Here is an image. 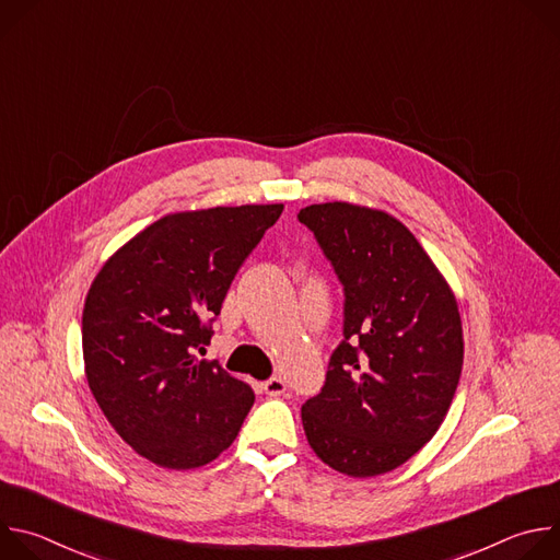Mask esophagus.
Wrapping results in <instances>:
<instances>
[{
  "instance_id": "esophagus-1",
  "label": "esophagus",
  "mask_w": 560,
  "mask_h": 560,
  "mask_svg": "<svg viewBox=\"0 0 560 560\" xmlns=\"http://www.w3.org/2000/svg\"><path fill=\"white\" fill-rule=\"evenodd\" d=\"M261 389H264L268 396H281V394L288 389V385H285L283 378L272 376V378H268L266 383H261Z\"/></svg>"
}]
</instances>
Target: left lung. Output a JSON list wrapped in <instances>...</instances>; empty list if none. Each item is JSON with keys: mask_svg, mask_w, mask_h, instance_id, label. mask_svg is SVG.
Wrapping results in <instances>:
<instances>
[{"mask_svg": "<svg viewBox=\"0 0 560 560\" xmlns=\"http://www.w3.org/2000/svg\"><path fill=\"white\" fill-rule=\"evenodd\" d=\"M343 283V341L301 408L310 447L368 478L412 458L441 428L460 378L456 296L392 214L346 201L299 212Z\"/></svg>", "mask_w": 560, "mask_h": 560, "instance_id": "left-lung-1", "label": "left lung"}]
</instances>
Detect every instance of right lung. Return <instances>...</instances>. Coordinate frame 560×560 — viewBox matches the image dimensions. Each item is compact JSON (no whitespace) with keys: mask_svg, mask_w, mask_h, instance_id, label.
<instances>
[{"mask_svg":"<svg viewBox=\"0 0 560 560\" xmlns=\"http://www.w3.org/2000/svg\"><path fill=\"white\" fill-rule=\"evenodd\" d=\"M281 203L166 214L97 272L82 316L89 387L117 434L143 458L192 469L232 445L255 392L199 361L214 316Z\"/></svg>","mask_w":560,"mask_h":560,"instance_id":"obj_1","label":"right lung"}]
</instances>
